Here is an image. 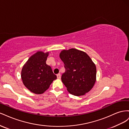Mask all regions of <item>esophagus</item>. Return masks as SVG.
<instances>
[{"mask_svg": "<svg viewBox=\"0 0 129 129\" xmlns=\"http://www.w3.org/2000/svg\"><path fill=\"white\" fill-rule=\"evenodd\" d=\"M56 76H57V79H60V78H61V74H57Z\"/></svg>", "mask_w": 129, "mask_h": 129, "instance_id": "1", "label": "esophagus"}]
</instances>
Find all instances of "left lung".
<instances>
[{"label": "left lung", "instance_id": "1", "mask_svg": "<svg viewBox=\"0 0 129 129\" xmlns=\"http://www.w3.org/2000/svg\"><path fill=\"white\" fill-rule=\"evenodd\" d=\"M60 57L66 70L61 80L68 92L79 96L90 90L96 76V66L90 57L75 48L62 50Z\"/></svg>", "mask_w": 129, "mask_h": 129}]
</instances>
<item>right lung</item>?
Segmentation results:
<instances>
[{"mask_svg": "<svg viewBox=\"0 0 129 129\" xmlns=\"http://www.w3.org/2000/svg\"><path fill=\"white\" fill-rule=\"evenodd\" d=\"M48 54V52H37L29 58L22 69V82L34 93H44L57 78L52 68L46 64Z\"/></svg>", "mask_w": 129, "mask_h": 129, "instance_id": "add662e5", "label": "right lung"}]
</instances>
